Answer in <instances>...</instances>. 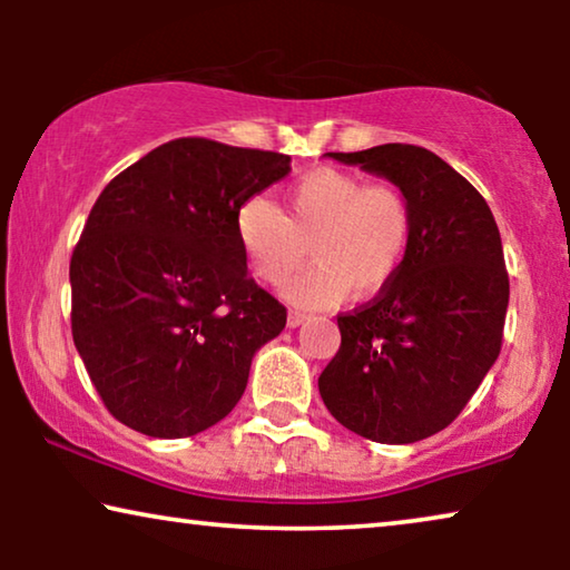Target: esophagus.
Listing matches in <instances>:
<instances>
[{
  "mask_svg": "<svg viewBox=\"0 0 570 570\" xmlns=\"http://www.w3.org/2000/svg\"><path fill=\"white\" fill-rule=\"evenodd\" d=\"M303 322H306V314H301V311H291L287 314V326H301Z\"/></svg>",
  "mask_w": 570,
  "mask_h": 570,
  "instance_id": "34e87169",
  "label": "esophagus"
}]
</instances>
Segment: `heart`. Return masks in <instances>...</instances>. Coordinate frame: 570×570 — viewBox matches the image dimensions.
I'll return each mask as SVG.
<instances>
[{
  "instance_id": "b5f03b06",
  "label": "heart",
  "mask_w": 570,
  "mask_h": 570,
  "mask_svg": "<svg viewBox=\"0 0 570 570\" xmlns=\"http://www.w3.org/2000/svg\"><path fill=\"white\" fill-rule=\"evenodd\" d=\"M287 209L264 194L246 197L236 209V240L252 275L267 285L285 283L314 246L316 267L285 287L295 306L330 308L353 291L373 298L402 275L415 213L400 186L322 166L291 186Z\"/></svg>"
}]
</instances>
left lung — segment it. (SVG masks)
Returning <instances> with one entry per match:
<instances>
[{
  "mask_svg": "<svg viewBox=\"0 0 570 570\" xmlns=\"http://www.w3.org/2000/svg\"><path fill=\"white\" fill-rule=\"evenodd\" d=\"M407 194L415 236L402 275L337 316V355L318 376L326 410L379 443H415L466 407L503 345L509 272L482 194L417 145L330 153Z\"/></svg>",
  "mask_w": 570,
  "mask_h": 570,
  "instance_id": "1",
  "label": "left lung"
}]
</instances>
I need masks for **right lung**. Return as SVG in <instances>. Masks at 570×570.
<instances>
[{"mask_svg": "<svg viewBox=\"0 0 570 570\" xmlns=\"http://www.w3.org/2000/svg\"><path fill=\"white\" fill-rule=\"evenodd\" d=\"M291 170L272 150L178 137L100 191L69 262L72 340L106 410L153 439L220 423L287 311L246 275L236 209Z\"/></svg>", "mask_w": 570, "mask_h": 570, "instance_id": "add662e5", "label": "right lung"}]
</instances>
